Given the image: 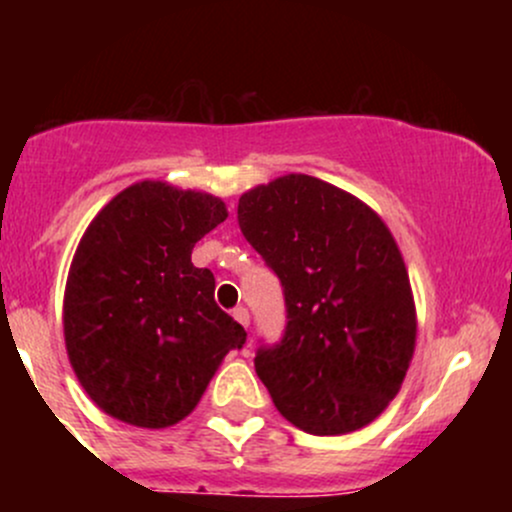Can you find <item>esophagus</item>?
<instances>
[{"mask_svg": "<svg viewBox=\"0 0 512 512\" xmlns=\"http://www.w3.org/2000/svg\"><path fill=\"white\" fill-rule=\"evenodd\" d=\"M233 317H236V320H238L243 327L250 325V313H248V308H236V310H233Z\"/></svg>", "mask_w": 512, "mask_h": 512, "instance_id": "1", "label": "esophagus"}]
</instances>
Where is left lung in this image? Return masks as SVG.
Instances as JSON below:
<instances>
[{"instance_id": "1", "label": "left lung", "mask_w": 512, "mask_h": 512, "mask_svg": "<svg viewBox=\"0 0 512 512\" xmlns=\"http://www.w3.org/2000/svg\"><path fill=\"white\" fill-rule=\"evenodd\" d=\"M238 223L284 286V339L255 356L276 409L313 436L368 426L416 346L414 293L390 228L366 202L303 173L245 192Z\"/></svg>"}]
</instances>
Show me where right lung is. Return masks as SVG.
<instances>
[{"label":"right lung","instance_id":"obj_1","mask_svg":"<svg viewBox=\"0 0 512 512\" xmlns=\"http://www.w3.org/2000/svg\"><path fill=\"white\" fill-rule=\"evenodd\" d=\"M228 209L209 192L142 180L88 223L64 289V344L86 395L117 421L168 428L192 414L243 327L214 301L192 248Z\"/></svg>","mask_w":512,"mask_h":512}]
</instances>
